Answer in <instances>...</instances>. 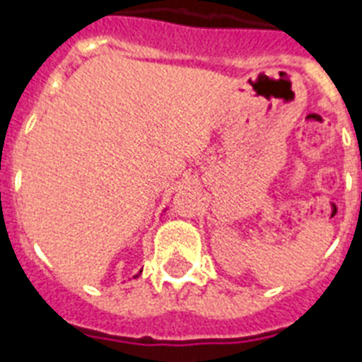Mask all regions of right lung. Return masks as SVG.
<instances>
[{
    "label": "right lung",
    "instance_id": "add662e5",
    "mask_svg": "<svg viewBox=\"0 0 362 362\" xmlns=\"http://www.w3.org/2000/svg\"><path fill=\"white\" fill-rule=\"evenodd\" d=\"M135 277H137V275H135Z\"/></svg>",
    "mask_w": 362,
    "mask_h": 362
}]
</instances>
